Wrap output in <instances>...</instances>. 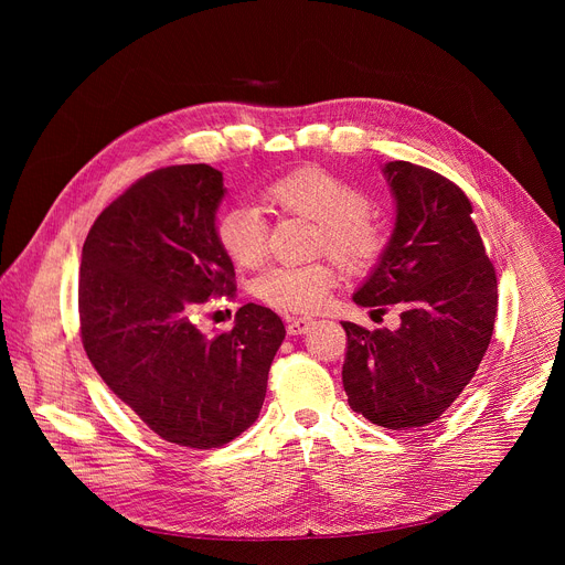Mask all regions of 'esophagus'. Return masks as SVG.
Here are the masks:
<instances>
[{"label": "esophagus", "instance_id": "esophagus-1", "mask_svg": "<svg viewBox=\"0 0 565 565\" xmlns=\"http://www.w3.org/2000/svg\"><path fill=\"white\" fill-rule=\"evenodd\" d=\"M311 324H313L311 318H298V316H295V318H288L286 330H288L290 337H302V334H307L311 330Z\"/></svg>", "mask_w": 565, "mask_h": 565}]
</instances>
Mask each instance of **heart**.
Listing matches in <instances>:
<instances>
[{"mask_svg": "<svg viewBox=\"0 0 565 565\" xmlns=\"http://www.w3.org/2000/svg\"><path fill=\"white\" fill-rule=\"evenodd\" d=\"M265 199L322 226L324 247L348 267H364L380 252V233L366 220L369 196L337 173L318 167L292 171L267 188ZM217 237L237 265L254 267L267 252V224L252 205L226 207L217 222ZM334 284L337 275L328 263L275 265L256 279L254 290L275 309L311 313L324 305Z\"/></svg>", "mask_w": 565, "mask_h": 565, "instance_id": "obj_1", "label": "heart"}]
</instances>
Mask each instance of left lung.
I'll list each match as a JSON object with an SVG mask.
<instances>
[{"instance_id": "left-lung-1", "label": "left lung", "mask_w": 565, "mask_h": 565, "mask_svg": "<svg viewBox=\"0 0 565 565\" xmlns=\"http://www.w3.org/2000/svg\"><path fill=\"white\" fill-rule=\"evenodd\" d=\"M382 175L396 205L394 231L352 302L396 305L401 324L371 332L341 322L343 390L371 424L409 430L439 419L486 358L497 277L458 185L401 160L382 164Z\"/></svg>"}]
</instances>
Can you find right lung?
<instances>
[{
  "label": "right lung",
  "mask_w": 565,
  "mask_h": 565,
  "mask_svg": "<svg viewBox=\"0 0 565 565\" xmlns=\"http://www.w3.org/2000/svg\"><path fill=\"white\" fill-rule=\"evenodd\" d=\"M224 196L211 164L158 169L105 207L82 247L88 362L148 428L190 449L224 447L258 419L286 337L258 305L237 309L231 332L196 328L203 302L235 290L217 237Z\"/></svg>",
  "instance_id": "1"
}]
</instances>
